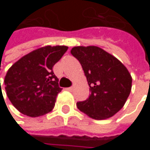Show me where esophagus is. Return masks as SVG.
Listing matches in <instances>:
<instances>
[{
	"mask_svg": "<svg viewBox=\"0 0 150 150\" xmlns=\"http://www.w3.org/2000/svg\"><path fill=\"white\" fill-rule=\"evenodd\" d=\"M73 88H74V87H69V88H67V90H69V91H72V90H73Z\"/></svg>",
	"mask_w": 150,
	"mask_h": 150,
	"instance_id": "1",
	"label": "esophagus"
}]
</instances>
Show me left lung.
<instances>
[{
	"mask_svg": "<svg viewBox=\"0 0 150 150\" xmlns=\"http://www.w3.org/2000/svg\"><path fill=\"white\" fill-rule=\"evenodd\" d=\"M80 62L89 86V97L77 108L95 120L112 117L125 104L132 87L127 68L114 55L96 46L71 49Z\"/></svg>",
	"mask_w": 150,
	"mask_h": 150,
	"instance_id": "1",
	"label": "left lung"
}]
</instances>
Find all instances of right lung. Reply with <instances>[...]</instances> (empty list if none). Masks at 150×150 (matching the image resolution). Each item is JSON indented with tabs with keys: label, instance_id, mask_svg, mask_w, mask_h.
I'll list each match as a JSON object with an SVG mask.
<instances>
[{
	"label": "right lung",
	"instance_id": "right-lung-1",
	"mask_svg": "<svg viewBox=\"0 0 150 150\" xmlns=\"http://www.w3.org/2000/svg\"><path fill=\"white\" fill-rule=\"evenodd\" d=\"M68 48L67 46L37 48L21 57L8 70L4 79L7 96L21 114L38 117L52 111L56 96L62 89L53 67Z\"/></svg>",
	"mask_w": 150,
	"mask_h": 150
}]
</instances>
